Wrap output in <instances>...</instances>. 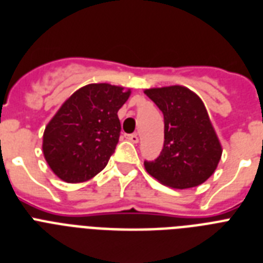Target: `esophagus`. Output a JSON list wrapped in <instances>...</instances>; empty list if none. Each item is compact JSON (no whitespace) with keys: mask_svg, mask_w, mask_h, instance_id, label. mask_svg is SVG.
I'll list each match as a JSON object with an SVG mask.
<instances>
[{"mask_svg":"<svg viewBox=\"0 0 263 263\" xmlns=\"http://www.w3.org/2000/svg\"><path fill=\"white\" fill-rule=\"evenodd\" d=\"M124 138L127 139V140H129V142H132V143H138V140H139V138H138V135H136V134H125Z\"/></svg>","mask_w":263,"mask_h":263,"instance_id":"esophagus-1","label":"esophagus"}]
</instances>
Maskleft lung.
Instances as JSON below:
<instances>
[{
	"label": "left lung",
	"instance_id": "obj_1",
	"mask_svg": "<svg viewBox=\"0 0 263 263\" xmlns=\"http://www.w3.org/2000/svg\"><path fill=\"white\" fill-rule=\"evenodd\" d=\"M164 116V144L155 160H144L147 173L173 189H190L206 182L222 156V147L206 107L180 85L145 89Z\"/></svg>",
	"mask_w": 263,
	"mask_h": 263
}]
</instances>
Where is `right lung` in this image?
Returning a JSON list of instances; mask_svg holds the SVG:
<instances>
[{
  "instance_id": "right-lung-1",
  "label": "right lung",
  "mask_w": 263,
  "mask_h": 263,
  "mask_svg": "<svg viewBox=\"0 0 263 263\" xmlns=\"http://www.w3.org/2000/svg\"><path fill=\"white\" fill-rule=\"evenodd\" d=\"M129 93L111 84H89L61 105L43 140L45 160L60 179L85 182L107 165L120 138L118 111Z\"/></svg>"
}]
</instances>
